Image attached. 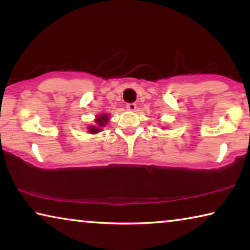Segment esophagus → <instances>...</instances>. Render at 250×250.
<instances>
[{
	"label": "esophagus",
	"instance_id": "1",
	"mask_svg": "<svg viewBox=\"0 0 250 250\" xmlns=\"http://www.w3.org/2000/svg\"><path fill=\"white\" fill-rule=\"evenodd\" d=\"M126 108H128L129 111H136V108H137V104H135V103H129V104H126Z\"/></svg>",
	"mask_w": 250,
	"mask_h": 250
}]
</instances>
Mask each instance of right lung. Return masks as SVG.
Returning <instances> with one entry per match:
<instances>
[{
	"instance_id": "obj_1",
	"label": "right lung",
	"mask_w": 250,
	"mask_h": 250,
	"mask_svg": "<svg viewBox=\"0 0 250 250\" xmlns=\"http://www.w3.org/2000/svg\"><path fill=\"white\" fill-rule=\"evenodd\" d=\"M108 120H110V114L108 113H103V114H100L97 115L96 118H95V125H89L87 130H88L89 133H98L101 132L102 130H103V126H105L107 125Z\"/></svg>"
}]
</instances>
